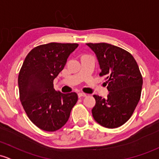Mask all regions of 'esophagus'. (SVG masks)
Listing matches in <instances>:
<instances>
[{
  "label": "esophagus",
  "mask_w": 159,
  "mask_h": 159,
  "mask_svg": "<svg viewBox=\"0 0 159 159\" xmlns=\"http://www.w3.org/2000/svg\"><path fill=\"white\" fill-rule=\"evenodd\" d=\"M78 97H79V98H84V97H86L87 96V94L86 93H82V92H80V93H78Z\"/></svg>",
  "instance_id": "34e87169"
}]
</instances>
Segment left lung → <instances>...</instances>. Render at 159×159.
I'll return each instance as SVG.
<instances>
[{
	"label": "left lung",
	"instance_id": "8db88e82",
	"mask_svg": "<svg viewBox=\"0 0 159 159\" xmlns=\"http://www.w3.org/2000/svg\"><path fill=\"white\" fill-rule=\"evenodd\" d=\"M96 55L101 72L107 81V98L93 95V119L106 128H117L131 117L141 97L143 77L133 56L108 43H87Z\"/></svg>",
	"mask_w": 159,
	"mask_h": 159
}]
</instances>
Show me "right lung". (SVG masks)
I'll list each match as a JSON object with an SVG mask.
<instances>
[{"label":"right lung","instance_id":"right-lung-1","mask_svg":"<svg viewBox=\"0 0 159 159\" xmlns=\"http://www.w3.org/2000/svg\"><path fill=\"white\" fill-rule=\"evenodd\" d=\"M77 43H50L28 53L18 76L20 100L29 119L44 131L54 132L68 120L78 101L75 92L56 91L53 81L64 68Z\"/></svg>","mask_w":159,"mask_h":159}]
</instances>
